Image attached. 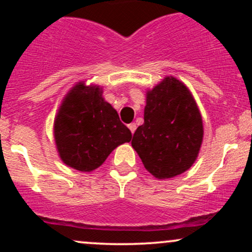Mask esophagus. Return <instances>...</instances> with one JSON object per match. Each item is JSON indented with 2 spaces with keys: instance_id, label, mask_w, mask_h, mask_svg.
<instances>
[{
  "instance_id": "obj_1",
  "label": "esophagus",
  "mask_w": 252,
  "mask_h": 252,
  "mask_svg": "<svg viewBox=\"0 0 252 252\" xmlns=\"http://www.w3.org/2000/svg\"><path fill=\"white\" fill-rule=\"evenodd\" d=\"M128 128L130 129V131H131L132 134H134L135 130H136V124L135 123H130V124H128Z\"/></svg>"
}]
</instances>
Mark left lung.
Instances as JSON below:
<instances>
[{"label":"left lung","instance_id":"1","mask_svg":"<svg viewBox=\"0 0 252 252\" xmlns=\"http://www.w3.org/2000/svg\"><path fill=\"white\" fill-rule=\"evenodd\" d=\"M202 120L189 90L167 77L147 94L144 123L131 146L158 179L181 174L194 163L202 142Z\"/></svg>","mask_w":252,"mask_h":252}]
</instances>
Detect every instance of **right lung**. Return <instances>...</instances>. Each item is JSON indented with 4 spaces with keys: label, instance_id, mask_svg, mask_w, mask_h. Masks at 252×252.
<instances>
[{
    "label": "right lung",
    "instance_id": "right-lung-1",
    "mask_svg": "<svg viewBox=\"0 0 252 252\" xmlns=\"http://www.w3.org/2000/svg\"><path fill=\"white\" fill-rule=\"evenodd\" d=\"M102 94L99 86L77 84L65 97L54 121L60 158L82 172L98 168L116 147L131 140V131Z\"/></svg>",
    "mask_w": 252,
    "mask_h": 252
}]
</instances>
